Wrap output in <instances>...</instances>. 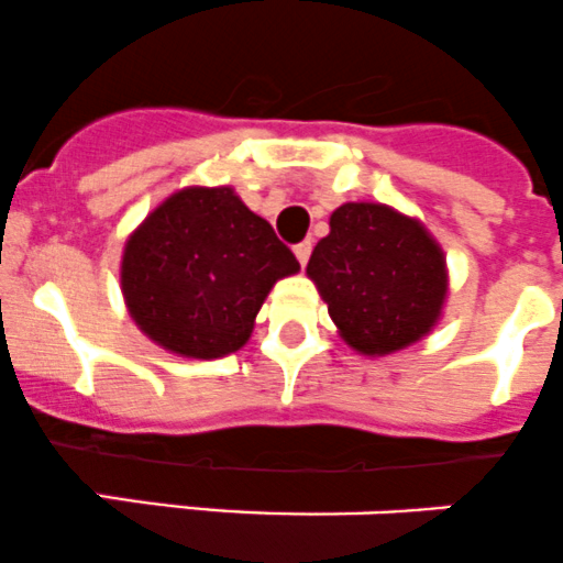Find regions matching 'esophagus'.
Segmentation results:
<instances>
[{
  "label": "esophagus",
  "mask_w": 563,
  "mask_h": 563,
  "mask_svg": "<svg viewBox=\"0 0 563 563\" xmlns=\"http://www.w3.org/2000/svg\"><path fill=\"white\" fill-rule=\"evenodd\" d=\"M310 250H313V242H310V239H305V242H299L297 247H294V255H297V261L299 264H308V258H310Z\"/></svg>",
  "instance_id": "obj_1"
}]
</instances>
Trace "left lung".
<instances>
[{"label":"left lung","mask_w":563,"mask_h":563,"mask_svg":"<svg viewBox=\"0 0 563 563\" xmlns=\"http://www.w3.org/2000/svg\"><path fill=\"white\" fill-rule=\"evenodd\" d=\"M308 277L343 341L382 357L432 332L449 294L432 233L385 203H343L313 247Z\"/></svg>","instance_id":"obj_1"}]
</instances>
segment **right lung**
Returning <instances> with one entry per match:
<instances>
[{
	"mask_svg": "<svg viewBox=\"0 0 563 563\" xmlns=\"http://www.w3.org/2000/svg\"><path fill=\"white\" fill-rule=\"evenodd\" d=\"M297 272L291 250L231 187H187L129 236L120 288L151 341L214 360L250 341L266 294Z\"/></svg>",
	"mask_w": 563,
	"mask_h": 563,
	"instance_id": "obj_1",
	"label": "right lung"
}]
</instances>
